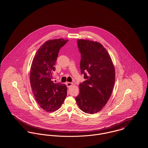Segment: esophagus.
<instances>
[{"label":"esophagus","mask_w":148,"mask_h":148,"mask_svg":"<svg viewBox=\"0 0 148 148\" xmlns=\"http://www.w3.org/2000/svg\"><path fill=\"white\" fill-rule=\"evenodd\" d=\"M66 84V85H67L68 87H71L73 85L72 83H70V82H67Z\"/></svg>","instance_id":"esophagus-1"}]
</instances>
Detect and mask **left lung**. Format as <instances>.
Returning <instances> with one entry per match:
<instances>
[{
  "instance_id": "1",
  "label": "left lung",
  "mask_w": 148,
  "mask_h": 148,
  "mask_svg": "<svg viewBox=\"0 0 148 148\" xmlns=\"http://www.w3.org/2000/svg\"><path fill=\"white\" fill-rule=\"evenodd\" d=\"M81 53L80 67L86 80L79 84L77 106L85 113L100 112L110 98L115 79V68L109 54L101 44L77 39Z\"/></svg>"
}]
</instances>
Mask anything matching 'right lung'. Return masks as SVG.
<instances>
[{
  "instance_id": "right-lung-1",
  "label": "right lung",
  "mask_w": 148,
  "mask_h": 148,
  "mask_svg": "<svg viewBox=\"0 0 148 148\" xmlns=\"http://www.w3.org/2000/svg\"><path fill=\"white\" fill-rule=\"evenodd\" d=\"M68 41L64 39L49 40L37 50L30 71V85L35 100L46 112H52L62 106L66 97V85L52 81L58 53Z\"/></svg>"
}]
</instances>
